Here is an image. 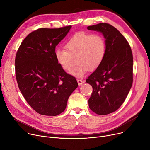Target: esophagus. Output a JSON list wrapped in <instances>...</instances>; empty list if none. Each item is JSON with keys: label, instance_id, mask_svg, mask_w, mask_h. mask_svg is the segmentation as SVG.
Masks as SVG:
<instances>
[{"label": "esophagus", "instance_id": "obj_1", "mask_svg": "<svg viewBox=\"0 0 150 150\" xmlns=\"http://www.w3.org/2000/svg\"><path fill=\"white\" fill-rule=\"evenodd\" d=\"M77 82H78V84L79 86L80 85H82L83 83H84V81L81 79H77Z\"/></svg>", "mask_w": 150, "mask_h": 150}]
</instances>
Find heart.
Wrapping results in <instances>:
<instances>
[{
    "instance_id": "heart-1",
    "label": "heart",
    "mask_w": 150,
    "mask_h": 150,
    "mask_svg": "<svg viewBox=\"0 0 150 150\" xmlns=\"http://www.w3.org/2000/svg\"><path fill=\"white\" fill-rule=\"evenodd\" d=\"M105 38L100 34L80 32L74 36L65 44V49H57L54 57L58 64L65 70H70L74 58L76 64L71 70V74L83 76L88 70L97 69L106 54Z\"/></svg>"
}]
</instances>
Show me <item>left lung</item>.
<instances>
[{
  "label": "left lung",
  "instance_id": "8db88e82",
  "mask_svg": "<svg viewBox=\"0 0 150 150\" xmlns=\"http://www.w3.org/2000/svg\"><path fill=\"white\" fill-rule=\"evenodd\" d=\"M87 28L101 32L106 39L105 58L86 80L93 88L89 106L98 115H107L119 109L131 88L133 57L131 47L120 31L107 23Z\"/></svg>",
  "mask_w": 150,
  "mask_h": 150
}]
</instances>
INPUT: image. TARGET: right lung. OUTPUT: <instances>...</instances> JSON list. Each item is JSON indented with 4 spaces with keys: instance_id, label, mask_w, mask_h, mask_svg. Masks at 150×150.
Returning a JSON list of instances; mask_svg holds the SVG:
<instances>
[{
    "instance_id": "obj_1",
    "label": "right lung",
    "mask_w": 150,
    "mask_h": 150,
    "mask_svg": "<svg viewBox=\"0 0 150 150\" xmlns=\"http://www.w3.org/2000/svg\"><path fill=\"white\" fill-rule=\"evenodd\" d=\"M71 27L35 30L17 51L15 73L18 87L28 104L39 114L56 116L64 112L69 96L78 87L76 78L67 74L54 57L56 46Z\"/></svg>"
}]
</instances>
